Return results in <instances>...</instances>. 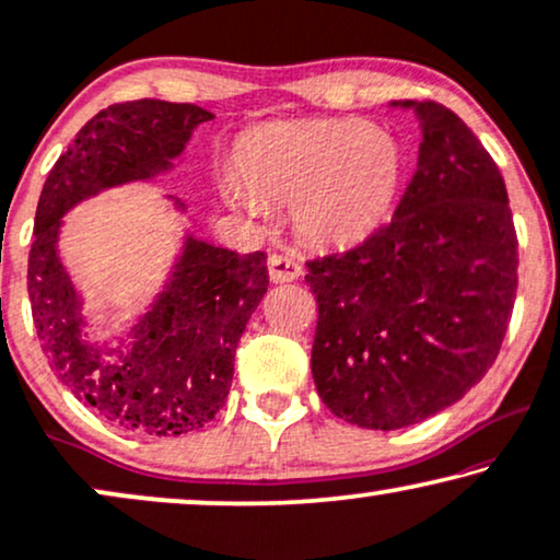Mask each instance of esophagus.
I'll use <instances>...</instances> for the list:
<instances>
[{
  "label": "esophagus",
  "mask_w": 560,
  "mask_h": 560,
  "mask_svg": "<svg viewBox=\"0 0 560 560\" xmlns=\"http://www.w3.org/2000/svg\"><path fill=\"white\" fill-rule=\"evenodd\" d=\"M302 273V264L287 253H271L268 256V276L271 281H292Z\"/></svg>",
  "instance_id": "obj_1"
}]
</instances>
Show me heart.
<instances>
[{"instance_id":"1","label":"heart","mask_w":560,"mask_h":560,"mask_svg":"<svg viewBox=\"0 0 560 560\" xmlns=\"http://www.w3.org/2000/svg\"><path fill=\"white\" fill-rule=\"evenodd\" d=\"M401 174L397 140L361 119L271 122L241 140L222 189L250 218L266 205H292L304 241L338 248L378 228Z\"/></svg>"}]
</instances>
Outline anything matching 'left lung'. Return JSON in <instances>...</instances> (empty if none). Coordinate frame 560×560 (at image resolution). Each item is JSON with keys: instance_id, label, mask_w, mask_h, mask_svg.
<instances>
[{"instance_id": "1", "label": "left lung", "mask_w": 560, "mask_h": 560, "mask_svg": "<svg viewBox=\"0 0 560 560\" xmlns=\"http://www.w3.org/2000/svg\"><path fill=\"white\" fill-rule=\"evenodd\" d=\"M409 104V102H407ZM420 163L394 218L307 260L312 376L335 417L397 430L451 407L497 361L517 296L504 178L456 112L424 100Z\"/></svg>"}]
</instances>
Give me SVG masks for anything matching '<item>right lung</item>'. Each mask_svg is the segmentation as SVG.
<instances>
[{"label":"right lung","instance_id":"1","mask_svg":"<svg viewBox=\"0 0 560 560\" xmlns=\"http://www.w3.org/2000/svg\"><path fill=\"white\" fill-rule=\"evenodd\" d=\"M212 117L189 102L109 104L77 132L37 199L27 294L43 353L66 389L140 435H184L225 405L237 340L268 287L266 256L189 241L136 340L102 358L81 340L77 289L56 256L58 220L100 189L166 168Z\"/></svg>","mask_w":560,"mask_h":560}]
</instances>
